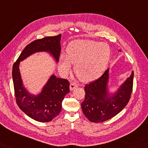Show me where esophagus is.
<instances>
[{"label":"esophagus","instance_id":"esophagus-1","mask_svg":"<svg viewBox=\"0 0 148 148\" xmlns=\"http://www.w3.org/2000/svg\"><path fill=\"white\" fill-rule=\"evenodd\" d=\"M77 86H78V85L76 83H75V82H71V84H70V90L73 91V90H74L75 88H77Z\"/></svg>","mask_w":148,"mask_h":148}]
</instances>
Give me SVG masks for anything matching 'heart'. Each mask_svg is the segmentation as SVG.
<instances>
[{
    "instance_id": "1",
    "label": "heart",
    "mask_w": 148,
    "mask_h": 148,
    "mask_svg": "<svg viewBox=\"0 0 148 148\" xmlns=\"http://www.w3.org/2000/svg\"><path fill=\"white\" fill-rule=\"evenodd\" d=\"M110 57V49L105 43L77 40L72 42L67 49V56L62 55L59 69L64 75L71 73L72 64L74 71L83 82L99 78L104 73Z\"/></svg>"
}]
</instances>
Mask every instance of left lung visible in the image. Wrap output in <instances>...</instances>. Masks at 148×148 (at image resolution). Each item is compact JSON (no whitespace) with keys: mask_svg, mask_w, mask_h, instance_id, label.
<instances>
[{"mask_svg":"<svg viewBox=\"0 0 148 148\" xmlns=\"http://www.w3.org/2000/svg\"><path fill=\"white\" fill-rule=\"evenodd\" d=\"M119 51H121L120 49ZM134 71L119 86L115 91L109 88L110 68L101 76L85 86V98L81 103L82 110L89 121L103 122L121 112L127 105L132 93Z\"/></svg>","mask_w":148,"mask_h":148,"instance_id":"left-lung-1","label":"left lung"}]
</instances>
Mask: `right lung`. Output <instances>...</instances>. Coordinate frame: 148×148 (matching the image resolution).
<instances>
[{
    "label": "right lung",
    "instance_id": "obj_1",
    "mask_svg": "<svg viewBox=\"0 0 148 148\" xmlns=\"http://www.w3.org/2000/svg\"><path fill=\"white\" fill-rule=\"evenodd\" d=\"M62 35L47 36L29 43L20 54L12 67V79L17 104L29 117L40 122H49L59 114L62 102L70 92L69 82L52 74L38 94H32L24 85L19 70L21 62L38 52H47L57 63L61 50Z\"/></svg>",
    "mask_w": 148,
    "mask_h": 148
}]
</instances>
